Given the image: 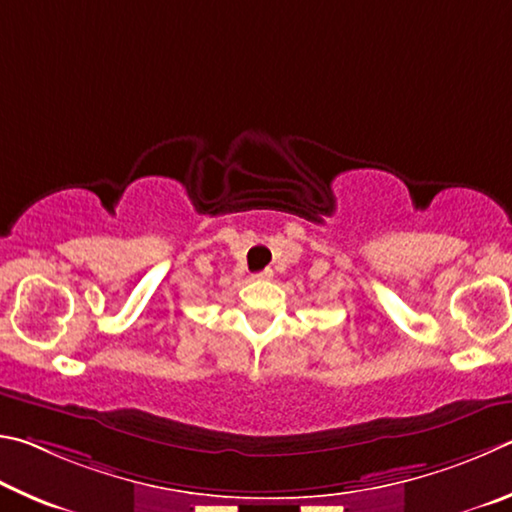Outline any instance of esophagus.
<instances>
[{"instance_id":"esophagus-1","label":"esophagus","mask_w":512,"mask_h":512,"mask_svg":"<svg viewBox=\"0 0 512 512\" xmlns=\"http://www.w3.org/2000/svg\"><path fill=\"white\" fill-rule=\"evenodd\" d=\"M274 276V272L270 270V267H265L263 272H258V274H254V279H258V281H270Z\"/></svg>"}]
</instances>
